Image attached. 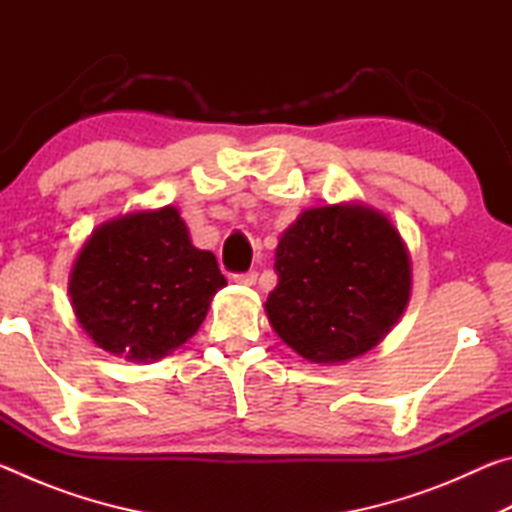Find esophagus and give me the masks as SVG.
<instances>
[{
	"instance_id": "1",
	"label": "esophagus",
	"mask_w": 512,
	"mask_h": 512,
	"mask_svg": "<svg viewBox=\"0 0 512 512\" xmlns=\"http://www.w3.org/2000/svg\"><path fill=\"white\" fill-rule=\"evenodd\" d=\"M235 282H239V284H246V287H253V284L257 282V271L237 273V275H235Z\"/></svg>"
}]
</instances>
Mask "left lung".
I'll return each instance as SVG.
<instances>
[{
  "mask_svg": "<svg viewBox=\"0 0 512 512\" xmlns=\"http://www.w3.org/2000/svg\"><path fill=\"white\" fill-rule=\"evenodd\" d=\"M266 316L314 363L361 357L391 332L411 296V257L395 225L359 203L311 207L275 248Z\"/></svg>",
  "mask_w": 512,
  "mask_h": 512,
  "instance_id": "obj_1",
  "label": "left lung"
}]
</instances>
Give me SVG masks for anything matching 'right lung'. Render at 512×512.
Wrapping results in <instances>:
<instances>
[{
	"label": "right lung",
	"mask_w": 512,
	"mask_h": 512,
	"mask_svg": "<svg viewBox=\"0 0 512 512\" xmlns=\"http://www.w3.org/2000/svg\"><path fill=\"white\" fill-rule=\"evenodd\" d=\"M225 284L216 257L167 205L99 225L72 266L69 298L99 348L146 363L192 339Z\"/></svg>",
	"instance_id": "1"
}]
</instances>
